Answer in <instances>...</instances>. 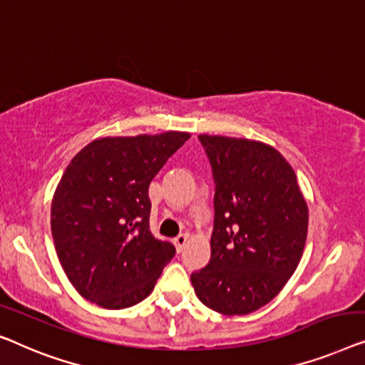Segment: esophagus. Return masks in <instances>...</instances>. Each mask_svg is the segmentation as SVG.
<instances>
[{
  "label": "esophagus",
  "instance_id": "obj_1",
  "mask_svg": "<svg viewBox=\"0 0 365 365\" xmlns=\"http://www.w3.org/2000/svg\"><path fill=\"white\" fill-rule=\"evenodd\" d=\"M173 243H175V246H177V250H178V251H182V250L185 248V245L188 243V235H187V233L178 235L177 238L173 240Z\"/></svg>",
  "mask_w": 365,
  "mask_h": 365
}]
</instances>
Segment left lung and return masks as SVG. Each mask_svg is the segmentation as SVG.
Returning a JSON list of instances; mask_svg holds the SVG:
<instances>
[{
	"mask_svg": "<svg viewBox=\"0 0 365 365\" xmlns=\"http://www.w3.org/2000/svg\"><path fill=\"white\" fill-rule=\"evenodd\" d=\"M215 178L212 258L190 276L198 299L227 316L278 296L299 264L309 212L289 162L259 140L198 135Z\"/></svg>",
	"mask_w": 365,
	"mask_h": 365,
	"instance_id": "1",
	"label": "left lung"
}]
</instances>
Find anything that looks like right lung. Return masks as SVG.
I'll return each instance as SVG.
<instances>
[{
	"mask_svg": "<svg viewBox=\"0 0 365 365\" xmlns=\"http://www.w3.org/2000/svg\"><path fill=\"white\" fill-rule=\"evenodd\" d=\"M188 132L101 137L76 153L56 187L51 232L71 284L106 309L145 299L175 255L150 233L148 185Z\"/></svg>",
	"mask_w": 365,
	"mask_h": 365,
	"instance_id": "obj_1",
	"label": "right lung"
}]
</instances>
